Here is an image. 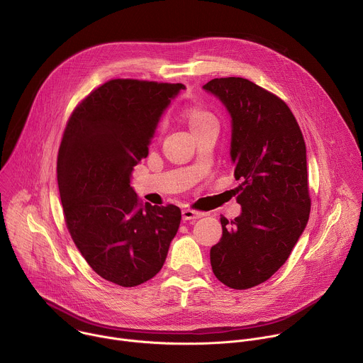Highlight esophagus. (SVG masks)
Listing matches in <instances>:
<instances>
[{"label":"esophagus","mask_w":363,"mask_h":363,"mask_svg":"<svg viewBox=\"0 0 363 363\" xmlns=\"http://www.w3.org/2000/svg\"><path fill=\"white\" fill-rule=\"evenodd\" d=\"M203 216H205V213L195 211V210H191V208L182 210V218H184L185 221H188V220H198V218H201V217H203Z\"/></svg>","instance_id":"esophagus-1"}]
</instances>
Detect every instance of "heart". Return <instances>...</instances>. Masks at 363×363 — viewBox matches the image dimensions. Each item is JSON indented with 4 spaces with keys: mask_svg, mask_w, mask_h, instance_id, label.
<instances>
[{
    "mask_svg": "<svg viewBox=\"0 0 363 363\" xmlns=\"http://www.w3.org/2000/svg\"><path fill=\"white\" fill-rule=\"evenodd\" d=\"M184 115H185V119L188 121V125H189L192 132H195V130H198V129H201L206 125H210V123H217L216 116L211 112L203 109L202 106H199V105L188 106L185 109Z\"/></svg>",
    "mask_w": 363,
    "mask_h": 363,
    "instance_id": "heart-1",
    "label": "heart"
}]
</instances>
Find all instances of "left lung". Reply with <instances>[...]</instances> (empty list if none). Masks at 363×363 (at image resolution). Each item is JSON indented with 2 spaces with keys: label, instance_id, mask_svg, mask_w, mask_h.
<instances>
[{
  "label": "left lung",
  "instance_id": "obj_1",
  "mask_svg": "<svg viewBox=\"0 0 363 363\" xmlns=\"http://www.w3.org/2000/svg\"><path fill=\"white\" fill-rule=\"evenodd\" d=\"M231 116V161L241 214L221 217L211 267L225 286L244 290L269 280L289 258L310 214L306 143L276 94L242 77L202 86Z\"/></svg>",
  "mask_w": 363,
  "mask_h": 363
}]
</instances>
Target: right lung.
Instances as JSON below:
<instances>
[{
	"label": "right lung",
	"instance_id": "add662e5",
	"mask_svg": "<svg viewBox=\"0 0 363 363\" xmlns=\"http://www.w3.org/2000/svg\"><path fill=\"white\" fill-rule=\"evenodd\" d=\"M181 83L113 79L73 111L59 149L57 182L67 230L87 264L122 287L162 269L181 223L175 205L139 202L133 167Z\"/></svg>",
	"mask_w": 363,
	"mask_h": 363
}]
</instances>
